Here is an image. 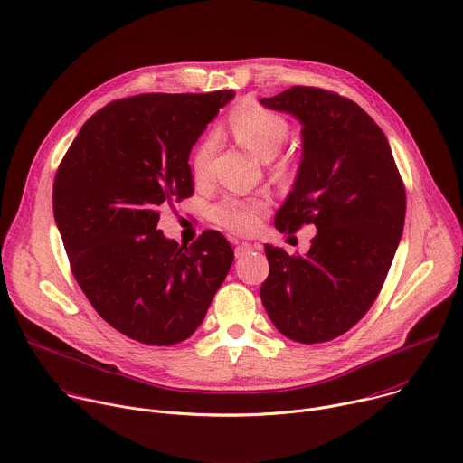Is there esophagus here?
<instances>
[{"mask_svg":"<svg viewBox=\"0 0 463 463\" xmlns=\"http://www.w3.org/2000/svg\"><path fill=\"white\" fill-rule=\"evenodd\" d=\"M250 250H252V245L247 243V241H243V243H238V245H236L234 254H236V258H241V256H245V254L250 252Z\"/></svg>","mask_w":463,"mask_h":463,"instance_id":"34e87169","label":"esophagus"}]
</instances>
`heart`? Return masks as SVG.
Segmentation results:
<instances>
[{"label":"heart","mask_w":463,"mask_h":463,"mask_svg":"<svg viewBox=\"0 0 463 463\" xmlns=\"http://www.w3.org/2000/svg\"><path fill=\"white\" fill-rule=\"evenodd\" d=\"M232 134L260 159L268 161L277 156L288 139L289 126L288 120L256 102H241L236 106L229 118ZM218 148V136L214 131L197 145L192 156V172L197 181H209L213 175V159ZM286 165L280 163L279 168ZM266 207L263 200H238V197H225L213 209V220L234 232H252L258 227V214Z\"/></svg>","instance_id":"obj_1"}]
</instances>
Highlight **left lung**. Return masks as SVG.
Returning <instances> with one entry per match:
<instances>
[{"mask_svg":"<svg viewBox=\"0 0 463 463\" xmlns=\"http://www.w3.org/2000/svg\"><path fill=\"white\" fill-rule=\"evenodd\" d=\"M260 104L302 126L298 172L275 225L317 227L304 256L266 245L260 298L288 339L332 341L363 318L386 279L403 234L405 188L383 129L355 102L293 86Z\"/></svg>","mask_w":463,"mask_h":463,"instance_id":"left-lung-1","label":"left lung"}]
</instances>
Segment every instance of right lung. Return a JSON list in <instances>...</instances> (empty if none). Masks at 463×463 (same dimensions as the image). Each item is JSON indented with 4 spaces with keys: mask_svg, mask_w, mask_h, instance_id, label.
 Masks as SVG:
<instances>
[{
    "mask_svg": "<svg viewBox=\"0 0 463 463\" xmlns=\"http://www.w3.org/2000/svg\"><path fill=\"white\" fill-rule=\"evenodd\" d=\"M232 99L222 90L115 100L80 128L58 166L52 213L73 275L97 313L129 339H188L232 266L218 231L190 247L157 231L159 207L192 195V146Z\"/></svg>",
    "mask_w": 463,
    "mask_h": 463,
    "instance_id": "add662e5",
    "label": "right lung"
}]
</instances>
